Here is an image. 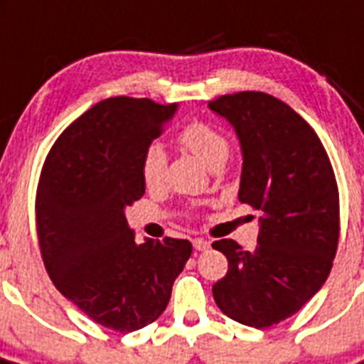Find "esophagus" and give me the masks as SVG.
I'll use <instances>...</instances> for the list:
<instances>
[{
  "mask_svg": "<svg viewBox=\"0 0 364 364\" xmlns=\"http://www.w3.org/2000/svg\"><path fill=\"white\" fill-rule=\"evenodd\" d=\"M193 247H195V250H198V252H204V250H208V248H210V243H208V241H204V239H193Z\"/></svg>",
  "mask_w": 364,
  "mask_h": 364,
  "instance_id": "esophagus-1",
  "label": "esophagus"
}]
</instances>
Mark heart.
Here are the masks:
<instances>
[{
	"instance_id": "obj_1",
	"label": "heart",
	"mask_w": 364,
	"mask_h": 364,
	"mask_svg": "<svg viewBox=\"0 0 364 364\" xmlns=\"http://www.w3.org/2000/svg\"><path fill=\"white\" fill-rule=\"evenodd\" d=\"M186 151L193 152L195 156L212 169H219L230 156V141L223 130L204 123V121H191L176 136ZM167 154L164 147L151 144L145 147L141 160H139V175L147 188H158L166 178Z\"/></svg>"
}]
</instances>
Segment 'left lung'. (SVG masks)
I'll use <instances>...</instances> for the list:
<instances>
[{
    "label": "left lung",
    "instance_id": "obj_1",
    "mask_svg": "<svg viewBox=\"0 0 364 364\" xmlns=\"http://www.w3.org/2000/svg\"><path fill=\"white\" fill-rule=\"evenodd\" d=\"M208 107L241 144L239 200L262 212L252 252L234 239L213 243L228 259L213 298L226 316L263 330L302 309L330 276L341 230L337 180L315 130L284 101L239 92Z\"/></svg>",
    "mask_w": 364,
    "mask_h": 364
}]
</instances>
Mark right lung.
I'll list each match as a JSON object with an SVG mask.
<instances>
[{
  "instance_id": "obj_1",
  "label": "right lung",
  "mask_w": 364,
  "mask_h": 364,
  "mask_svg": "<svg viewBox=\"0 0 364 364\" xmlns=\"http://www.w3.org/2000/svg\"><path fill=\"white\" fill-rule=\"evenodd\" d=\"M176 102L110 97L68 127L43 161L36 234L55 287L93 322L129 333L164 313L191 256L188 239L136 243L125 208L145 184L139 160Z\"/></svg>"
}]
</instances>
